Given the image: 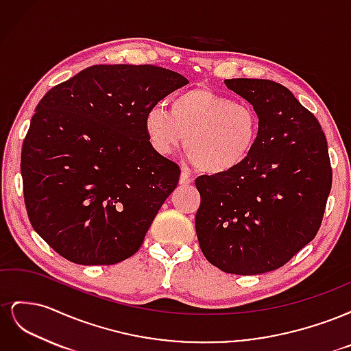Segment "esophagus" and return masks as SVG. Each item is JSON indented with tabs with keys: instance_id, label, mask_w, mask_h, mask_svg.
<instances>
[{
	"instance_id": "34e87169",
	"label": "esophagus",
	"mask_w": 351,
	"mask_h": 351,
	"mask_svg": "<svg viewBox=\"0 0 351 351\" xmlns=\"http://www.w3.org/2000/svg\"><path fill=\"white\" fill-rule=\"evenodd\" d=\"M192 182H193V178L189 176V173L187 171H182V174H180V184L186 186V184H190Z\"/></svg>"
}]
</instances>
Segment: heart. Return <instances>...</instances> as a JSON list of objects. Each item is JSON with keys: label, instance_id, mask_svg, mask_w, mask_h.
I'll return each mask as SVG.
<instances>
[{"label": "heart", "instance_id": "obj_1", "mask_svg": "<svg viewBox=\"0 0 351 351\" xmlns=\"http://www.w3.org/2000/svg\"><path fill=\"white\" fill-rule=\"evenodd\" d=\"M143 125L156 154L173 155L186 141V154L199 171L226 174L250 156L261 119L249 102L195 88L174 95L169 111L159 105L147 110Z\"/></svg>", "mask_w": 351, "mask_h": 351}]
</instances>
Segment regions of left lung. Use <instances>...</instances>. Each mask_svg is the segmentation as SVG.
I'll return each instance as SVG.
<instances>
[{"mask_svg":"<svg viewBox=\"0 0 351 351\" xmlns=\"http://www.w3.org/2000/svg\"><path fill=\"white\" fill-rule=\"evenodd\" d=\"M256 108V146L240 167L200 176L195 226L205 258L221 271H275L319 231L332 186L326 137L316 117L282 84L228 79Z\"/></svg>","mask_w":351,"mask_h":351,"instance_id":"8db88e82","label":"left lung"}]
</instances>
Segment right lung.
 <instances>
[{"instance_id":"1","label":"right lung","mask_w":351,"mask_h":351,"mask_svg":"<svg viewBox=\"0 0 351 351\" xmlns=\"http://www.w3.org/2000/svg\"><path fill=\"white\" fill-rule=\"evenodd\" d=\"M189 80L156 66H92L49 89L22 146L32 227L79 265H114L141 249L180 167L156 154L146 111Z\"/></svg>"}]
</instances>
